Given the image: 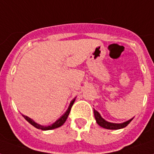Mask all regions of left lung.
I'll return each instance as SVG.
<instances>
[{
  "label": "left lung",
  "instance_id": "8db88e82",
  "mask_svg": "<svg viewBox=\"0 0 154 154\" xmlns=\"http://www.w3.org/2000/svg\"><path fill=\"white\" fill-rule=\"evenodd\" d=\"M94 117H95V119L97 121V123L100 125V126L103 127V128H105V129H122V128H125V126H127L130 123L132 120L134 119V118H132V119L129 120V121H127V122H124V123H121V124H116V123H111V122H106L105 120H104L102 117H101V115L99 113L97 110L94 109Z\"/></svg>",
  "mask_w": 154,
  "mask_h": 154
}]
</instances>
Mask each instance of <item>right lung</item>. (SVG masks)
Returning a JSON list of instances; mask_svg holds the SVG:
<instances>
[{"mask_svg":"<svg viewBox=\"0 0 154 154\" xmlns=\"http://www.w3.org/2000/svg\"><path fill=\"white\" fill-rule=\"evenodd\" d=\"M75 101V99H73L72 101H71V103H70L69 106V108H68L67 111L65 112V114L62 115V117H60L59 119L57 121V122H55V123H53V125H48V126H44V125H41L37 124V123H36L35 122H33L31 118H29V117H27V116H25V115H23V117H25V119L27 121V122H29L30 123V124L32 125H33V126L35 127V128H37V129H42V130H50V129H56V128H58V127L61 126L65 122V121H66V119H67L68 116H69V114L70 112V110H71V108H72V105H73V103H74Z\"/></svg>","mask_w":154,"mask_h":154,"instance_id":"right-lung-1","label":"right lung"}]
</instances>
